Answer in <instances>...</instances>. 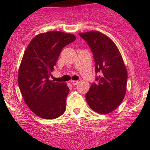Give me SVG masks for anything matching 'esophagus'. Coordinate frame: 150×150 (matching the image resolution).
Segmentation results:
<instances>
[{"instance_id": "esophagus-1", "label": "esophagus", "mask_w": 150, "mask_h": 150, "mask_svg": "<svg viewBox=\"0 0 150 150\" xmlns=\"http://www.w3.org/2000/svg\"><path fill=\"white\" fill-rule=\"evenodd\" d=\"M71 83L72 84H73V85H77V84L79 83V81H73V80H71Z\"/></svg>"}]
</instances>
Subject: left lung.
Returning a JSON list of instances; mask_svg holds the SVG:
<instances>
[{"instance_id":"left-lung-1","label":"left lung","mask_w":150,"mask_h":150,"mask_svg":"<svg viewBox=\"0 0 150 150\" xmlns=\"http://www.w3.org/2000/svg\"><path fill=\"white\" fill-rule=\"evenodd\" d=\"M91 47L96 64V83H93L86 99L93 111L107 114L115 110L126 92L128 73L119 49L113 40L97 31L79 33Z\"/></svg>"}]
</instances>
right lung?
Segmentation results:
<instances>
[{"instance_id":"add662e5","label":"right lung","mask_w":150,"mask_h":150,"mask_svg":"<svg viewBox=\"0 0 150 150\" xmlns=\"http://www.w3.org/2000/svg\"><path fill=\"white\" fill-rule=\"evenodd\" d=\"M76 40L74 35L61 31L40 33L31 40L18 71V84L23 99L39 117L53 119L66 110L69 89L65 83L50 80L64 47Z\"/></svg>"}]
</instances>
